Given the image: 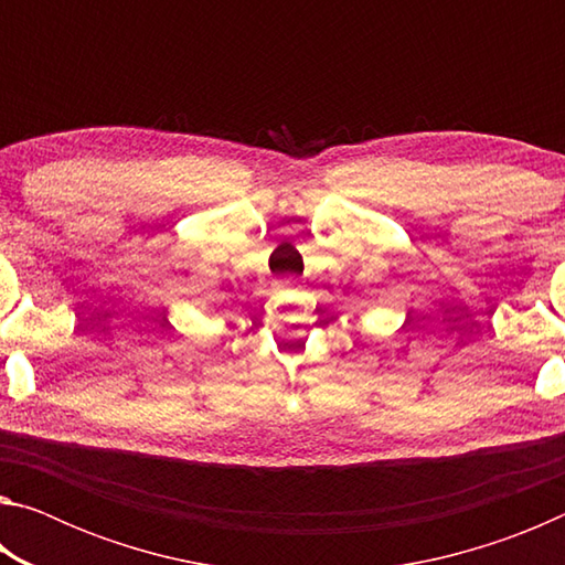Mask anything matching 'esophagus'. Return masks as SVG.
I'll use <instances>...</instances> for the list:
<instances>
[{
  "label": "esophagus",
  "instance_id": "1",
  "mask_svg": "<svg viewBox=\"0 0 565 565\" xmlns=\"http://www.w3.org/2000/svg\"><path fill=\"white\" fill-rule=\"evenodd\" d=\"M289 284H291L289 279H284V281H276V289H279V291H281V289H286V286H289Z\"/></svg>",
  "mask_w": 565,
  "mask_h": 565
}]
</instances>
